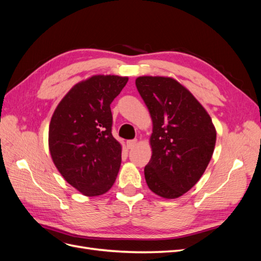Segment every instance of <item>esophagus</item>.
<instances>
[{
	"instance_id": "esophagus-1",
	"label": "esophagus",
	"mask_w": 261,
	"mask_h": 261,
	"mask_svg": "<svg viewBox=\"0 0 261 261\" xmlns=\"http://www.w3.org/2000/svg\"><path fill=\"white\" fill-rule=\"evenodd\" d=\"M136 145H137V140H127V143H126L127 149H133Z\"/></svg>"
}]
</instances>
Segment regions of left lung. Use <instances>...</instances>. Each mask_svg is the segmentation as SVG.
<instances>
[{
	"label": "left lung",
	"mask_w": 261,
	"mask_h": 261,
	"mask_svg": "<svg viewBox=\"0 0 261 261\" xmlns=\"http://www.w3.org/2000/svg\"><path fill=\"white\" fill-rule=\"evenodd\" d=\"M135 84L152 120L147 185L164 199L178 198L206 171L216 146V127L206 109L174 78L140 76Z\"/></svg>",
	"instance_id": "1"
}]
</instances>
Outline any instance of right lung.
Here are the masks:
<instances>
[{
  "label": "right lung",
  "mask_w": 261,
  "mask_h": 261,
  "mask_svg": "<svg viewBox=\"0 0 261 261\" xmlns=\"http://www.w3.org/2000/svg\"><path fill=\"white\" fill-rule=\"evenodd\" d=\"M128 77L93 75L74 85L54 110L49 125L52 161L84 196L106 194L116 179L122 146L112 136L110 105Z\"/></svg>",
  "instance_id": "obj_1"
}]
</instances>
